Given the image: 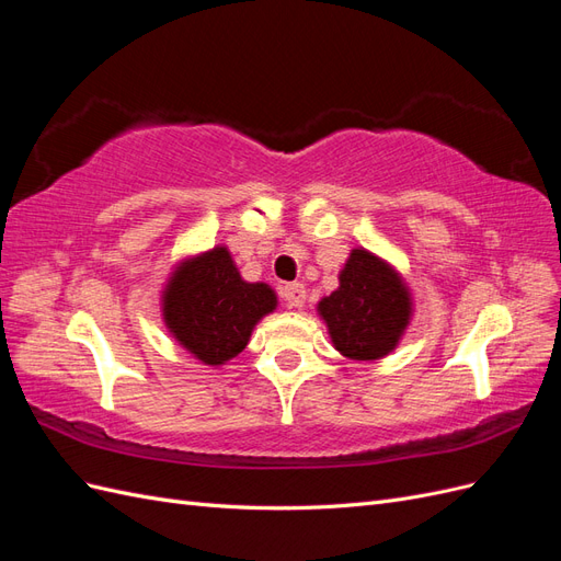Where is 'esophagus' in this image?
<instances>
[{"label":"esophagus","instance_id":"1","mask_svg":"<svg viewBox=\"0 0 561 561\" xmlns=\"http://www.w3.org/2000/svg\"><path fill=\"white\" fill-rule=\"evenodd\" d=\"M280 295H283L287 307H290V309H301L304 301H307V287H304L301 283H287V285H283Z\"/></svg>","mask_w":561,"mask_h":561}]
</instances>
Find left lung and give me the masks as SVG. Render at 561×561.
Listing matches in <instances>:
<instances>
[{"label": "left lung", "instance_id": "8db88e82", "mask_svg": "<svg viewBox=\"0 0 561 561\" xmlns=\"http://www.w3.org/2000/svg\"><path fill=\"white\" fill-rule=\"evenodd\" d=\"M334 348L351 360H379L410 325L412 299L393 266L363 248L339 274V287L318 301Z\"/></svg>", "mask_w": 561, "mask_h": 561}]
</instances>
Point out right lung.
Returning a JSON list of instances; mask_svg holds the SVG:
<instances>
[{
    "label": "right lung",
    "mask_w": 561,
    "mask_h": 561,
    "mask_svg": "<svg viewBox=\"0 0 561 561\" xmlns=\"http://www.w3.org/2000/svg\"><path fill=\"white\" fill-rule=\"evenodd\" d=\"M266 283H245L227 248L182 262L163 290V322L194 358L225 365L236 358L257 322L276 309Z\"/></svg>",
    "instance_id": "add662e5"
}]
</instances>
